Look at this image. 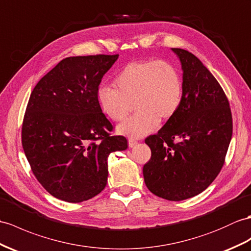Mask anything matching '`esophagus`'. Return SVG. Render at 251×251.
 <instances>
[{"mask_svg": "<svg viewBox=\"0 0 251 251\" xmlns=\"http://www.w3.org/2000/svg\"><path fill=\"white\" fill-rule=\"evenodd\" d=\"M127 144H129L130 148H132V147H134L137 144V140L134 139V138H129V142H127Z\"/></svg>", "mask_w": 251, "mask_h": 251, "instance_id": "34e87169", "label": "esophagus"}]
</instances>
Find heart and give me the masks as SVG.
<instances>
[{
    "label": "heart",
    "instance_id": "heart-1",
    "mask_svg": "<svg viewBox=\"0 0 251 251\" xmlns=\"http://www.w3.org/2000/svg\"><path fill=\"white\" fill-rule=\"evenodd\" d=\"M116 89L100 86L98 106L113 121L124 120L132 103L136 113L118 126V132L129 137H143L162 121L172 119L183 98V81L176 67L167 60H137L126 65L114 78Z\"/></svg>",
    "mask_w": 251,
    "mask_h": 251
}]
</instances>
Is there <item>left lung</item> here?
Masks as SVG:
<instances>
[{"instance_id":"8db88e82","label":"left lung","mask_w":251,"mask_h":251,"mask_svg":"<svg viewBox=\"0 0 251 251\" xmlns=\"http://www.w3.org/2000/svg\"><path fill=\"white\" fill-rule=\"evenodd\" d=\"M183 71L178 112L147 137L151 158L143 168L147 187L172 201L192 198L215 180L232 137L229 102L217 79L191 52L172 48Z\"/></svg>"}]
</instances>
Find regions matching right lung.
Returning <instances> with one entry per match:
<instances>
[{
	"label": "right lung",
	"instance_id": "1",
	"mask_svg": "<svg viewBox=\"0 0 251 251\" xmlns=\"http://www.w3.org/2000/svg\"><path fill=\"white\" fill-rule=\"evenodd\" d=\"M119 55L72 56L59 62L30 94L22 146L32 172L55 198L82 202L104 189L108 155L127 148L111 136L113 126L98 106L102 77Z\"/></svg>",
	"mask_w": 251,
	"mask_h": 251
}]
</instances>
